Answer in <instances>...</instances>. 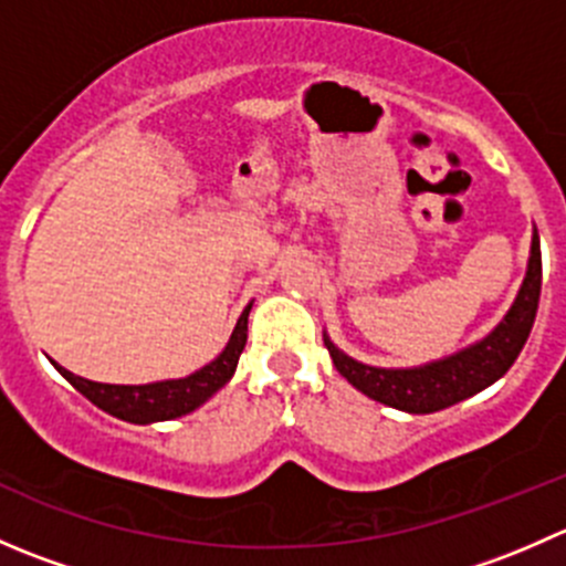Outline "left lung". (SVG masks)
I'll return each instance as SVG.
<instances>
[{"label":"left lung","instance_id":"1","mask_svg":"<svg viewBox=\"0 0 566 566\" xmlns=\"http://www.w3.org/2000/svg\"><path fill=\"white\" fill-rule=\"evenodd\" d=\"M539 290L542 251L534 227L526 276H523V284L517 290L515 301H512L510 312L501 317V323L488 336L476 339L473 345L462 347L452 356L419 364V367L394 369L356 361L345 350H339L325 331L323 342L328 347L331 358H334V367L339 369V375L353 389L367 394L375 402L405 410V413H436V410L458 405L462 399L493 386L499 378H504L506 369L515 364L523 345H526L536 317V306H539Z\"/></svg>","mask_w":566,"mask_h":566}]
</instances>
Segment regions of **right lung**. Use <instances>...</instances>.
<instances>
[{
  "instance_id": "add662e5",
  "label": "right lung",
  "mask_w": 566,
  "mask_h": 566,
  "mask_svg": "<svg viewBox=\"0 0 566 566\" xmlns=\"http://www.w3.org/2000/svg\"><path fill=\"white\" fill-rule=\"evenodd\" d=\"M249 312L251 304L238 317L235 331H232L230 342L224 350L205 364L197 373L186 375V378L175 380H156V384H142V386H117V384H98V380L78 378V375L67 373L56 361V373L67 380L76 391L93 405H98L106 413L117 416V419L130 421V424H156V421L180 419V416L191 413L199 405L208 402L216 391L224 389L232 380L238 369V358H241L243 347H247V331H249Z\"/></svg>"
}]
</instances>
